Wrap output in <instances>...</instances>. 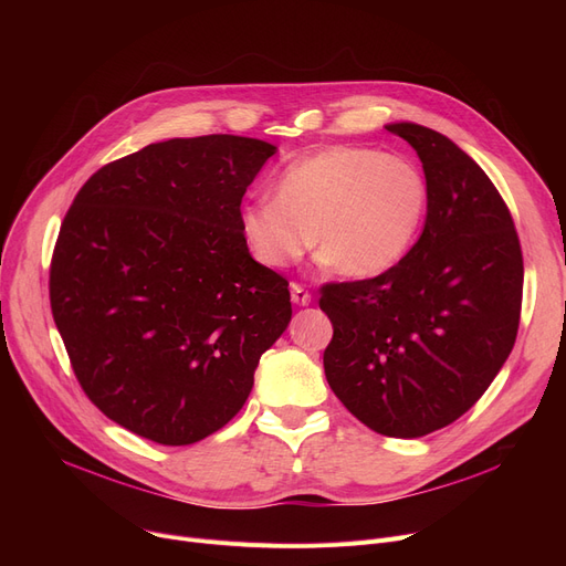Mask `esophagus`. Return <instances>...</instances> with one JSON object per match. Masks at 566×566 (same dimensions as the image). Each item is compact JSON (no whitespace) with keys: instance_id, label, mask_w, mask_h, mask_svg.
I'll return each instance as SVG.
<instances>
[{"instance_id":"obj_1","label":"esophagus","mask_w":566,"mask_h":566,"mask_svg":"<svg viewBox=\"0 0 566 566\" xmlns=\"http://www.w3.org/2000/svg\"><path fill=\"white\" fill-rule=\"evenodd\" d=\"M291 303L293 305H301V307H307L310 303H312V293L307 291V289H303L301 284H295V282H291Z\"/></svg>"}]
</instances>
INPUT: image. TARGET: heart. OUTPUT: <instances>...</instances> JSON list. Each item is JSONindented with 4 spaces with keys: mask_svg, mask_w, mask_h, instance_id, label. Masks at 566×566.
<instances>
[{
    "mask_svg": "<svg viewBox=\"0 0 566 566\" xmlns=\"http://www.w3.org/2000/svg\"><path fill=\"white\" fill-rule=\"evenodd\" d=\"M429 186L420 167L371 146H325L286 165L273 201H252L241 233L265 268H286L314 243L323 263L350 280L397 265L420 233Z\"/></svg>",
    "mask_w": 566,
    "mask_h": 566,
    "instance_id": "1",
    "label": "heart"
}]
</instances>
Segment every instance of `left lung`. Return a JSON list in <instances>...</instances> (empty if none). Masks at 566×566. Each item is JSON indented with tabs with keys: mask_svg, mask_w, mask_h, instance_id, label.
Listing matches in <instances>:
<instances>
[{
	"mask_svg": "<svg viewBox=\"0 0 566 566\" xmlns=\"http://www.w3.org/2000/svg\"><path fill=\"white\" fill-rule=\"evenodd\" d=\"M422 160V235L378 277L323 286L333 321L323 353L337 399L371 431L422 438L486 392L516 342L523 256L510 208L450 139L410 122L385 126Z\"/></svg>",
	"mask_w": 566,
	"mask_h": 566,
	"instance_id": "obj_1",
	"label": "left lung"
}]
</instances>
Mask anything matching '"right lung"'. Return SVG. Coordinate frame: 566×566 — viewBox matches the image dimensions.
<instances>
[{
	"instance_id": "obj_1",
	"label": "right lung",
	"mask_w": 566,
	"mask_h": 566,
	"mask_svg": "<svg viewBox=\"0 0 566 566\" xmlns=\"http://www.w3.org/2000/svg\"><path fill=\"white\" fill-rule=\"evenodd\" d=\"M277 146L235 135L148 144L77 192L50 305L86 397L124 429L192 444L248 401L291 321L289 282L252 259L241 201Z\"/></svg>"
}]
</instances>
